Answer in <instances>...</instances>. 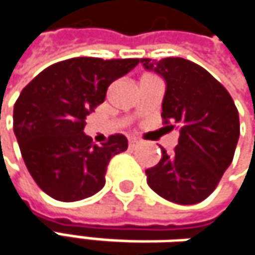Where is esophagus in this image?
Wrapping results in <instances>:
<instances>
[{
  "instance_id": "34e87169",
  "label": "esophagus",
  "mask_w": 255,
  "mask_h": 255,
  "mask_svg": "<svg viewBox=\"0 0 255 255\" xmlns=\"http://www.w3.org/2000/svg\"><path fill=\"white\" fill-rule=\"evenodd\" d=\"M137 144H138V140H137V138H129V147H131V149H135Z\"/></svg>"
}]
</instances>
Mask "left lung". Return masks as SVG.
I'll list each match as a JSON object with an SVG mask.
<instances>
[{
  "mask_svg": "<svg viewBox=\"0 0 255 255\" xmlns=\"http://www.w3.org/2000/svg\"><path fill=\"white\" fill-rule=\"evenodd\" d=\"M167 82L162 121L178 126L173 153L146 170L147 184L167 201L192 205L208 198L230 165L239 138V114L229 91L202 66L181 59H140Z\"/></svg>",
  "mask_w": 255,
  "mask_h": 255,
  "instance_id": "obj_1",
  "label": "left lung"
}]
</instances>
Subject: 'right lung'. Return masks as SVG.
Returning a JSON list of instances; mask_svg holds the SVG:
<instances>
[{
    "mask_svg": "<svg viewBox=\"0 0 255 255\" xmlns=\"http://www.w3.org/2000/svg\"><path fill=\"white\" fill-rule=\"evenodd\" d=\"M138 59L74 57L33 78L14 103L13 128L27 171L51 198L74 202L97 193L109 161L127 150L124 134L99 144L84 134L85 118L105 102L108 87Z\"/></svg>",
    "mask_w": 255,
    "mask_h": 255,
    "instance_id": "1",
    "label": "right lung"
}]
</instances>
